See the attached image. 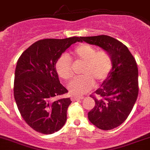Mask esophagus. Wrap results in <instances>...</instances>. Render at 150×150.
<instances>
[{
    "mask_svg": "<svg viewBox=\"0 0 150 150\" xmlns=\"http://www.w3.org/2000/svg\"><path fill=\"white\" fill-rule=\"evenodd\" d=\"M83 99V96H72L71 97V100L72 102H75V101H78V100H81V99Z\"/></svg>",
    "mask_w": 150,
    "mask_h": 150,
    "instance_id": "1",
    "label": "esophagus"
}]
</instances>
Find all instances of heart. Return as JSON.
<instances>
[{
	"label": "heart",
	"instance_id": "obj_1",
	"mask_svg": "<svg viewBox=\"0 0 150 150\" xmlns=\"http://www.w3.org/2000/svg\"><path fill=\"white\" fill-rule=\"evenodd\" d=\"M73 59L83 63L82 75L72 79L67 87L70 93L81 95L93 88L94 83L99 84L108 77L112 69V59L106 51H97L88 43H81L74 50ZM56 70L61 78L69 80L72 76V62L69 56L63 54L56 62Z\"/></svg>",
	"mask_w": 150,
	"mask_h": 150
}]
</instances>
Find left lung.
<instances>
[{
  "label": "left lung",
  "mask_w": 150,
  "mask_h": 150,
  "mask_svg": "<svg viewBox=\"0 0 150 150\" xmlns=\"http://www.w3.org/2000/svg\"><path fill=\"white\" fill-rule=\"evenodd\" d=\"M81 41L97 46L112 59L111 71L95 91V106L89 121L102 130L113 129L126 120L138 96V67L135 59L123 43L108 35L81 37Z\"/></svg>",
  "instance_id": "left-lung-1"
}]
</instances>
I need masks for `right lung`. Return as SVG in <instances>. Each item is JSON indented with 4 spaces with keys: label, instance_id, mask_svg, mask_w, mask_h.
<instances>
[{
    "label": "right lung",
    "instance_id": "right-lung-1",
    "mask_svg": "<svg viewBox=\"0 0 150 150\" xmlns=\"http://www.w3.org/2000/svg\"><path fill=\"white\" fill-rule=\"evenodd\" d=\"M81 37L43 39L25 50L16 63L13 96L25 121L35 131L51 134L67 120L71 100L62 98L68 91L60 83L56 70L59 57Z\"/></svg>",
    "mask_w": 150,
    "mask_h": 150
}]
</instances>
